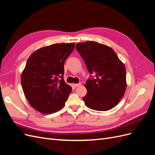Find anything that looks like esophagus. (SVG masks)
Wrapping results in <instances>:
<instances>
[{
  "mask_svg": "<svg viewBox=\"0 0 155 155\" xmlns=\"http://www.w3.org/2000/svg\"><path fill=\"white\" fill-rule=\"evenodd\" d=\"M81 85V83H76V84H74V85L75 87H79V86H80Z\"/></svg>",
  "mask_w": 155,
  "mask_h": 155,
  "instance_id": "34e87169",
  "label": "esophagus"
}]
</instances>
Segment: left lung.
Returning <instances> with one entry per match:
<instances>
[{"instance_id": "1", "label": "left lung", "mask_w": 155, "mask_h": 155, "mask_svg": "<svg viewBox=\"0 0 155 155\" xmlns=\"http://www.w3.org/2000/svg\"><path fill=\"white\" fill-rule=\"evenodd\" d=\"M90 76L85 83L87 93L83 97L91 109L106 111L118 104L127 87L126 70L110 47L94 41L76 44Z\"/></svg>"}]
</instances>
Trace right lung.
<instances>
[{
    "label": "right lung",
    "instance_id": "add662e5",
    "mask_svg": "<svg viewBox=\"0 0 155 155\" xmlns=\"http://www.w3.org/2000/svg\"><path fill=\"white\" fill-rule=\"evenodd\" d=\"M75 43L54 44L34 51L21 74L23 92L30 105L43 114L64 107L72 87L63 79L64 63Z\"/></svg>",
    "mask_w": 155,
    "mask_h": 155
}]
</instances>
